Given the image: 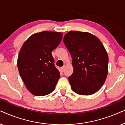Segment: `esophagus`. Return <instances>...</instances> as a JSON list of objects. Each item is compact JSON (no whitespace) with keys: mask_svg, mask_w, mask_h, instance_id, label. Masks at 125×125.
I'll return each instance as SVG.
<instances>
[{"mask_svg":"<svg viewBox=\"0 0 125 125\" xmlns=\"http://www.w3.org/2000/svg\"><path fill=\"white\" fill-rule=\"evenodd\" d=\"M65 69V65H64L61 68V71H62V72H64Z\"/></svg>","mask_w":125,"mask_h":125,"instance_id":"obj_1","label":"esophagus"}]
</instances>
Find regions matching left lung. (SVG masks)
<instances>
[{"label": "left lung", "instance_id": "left-lung-1", "mask_svg": "<svg viewBox=\"0 0 125 125\" xmlns=\"http://www.w3.org/2000/svg\"><path fill=\"white\" fill-rule=\"evenodd\" d=\"M72 58L73 72L68 77L72 89L80 95L98 91L106 79L109 58L98 37L88 32L70 31L63 39Z\"/></svg>", "mask_w": 125, "mask_h": 125}]
</instances>
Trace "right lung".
I'll use <instances>...</instances> for the list:
<instances>
[{
    "label": "right lung",
    "mask_w": 125,
    "mask_h": 125,
    "mask_svg": "<svg viewBox=\"0 0 125 125\" xmlns=\"http://www.w3.org/2000/svg\"><path fill=\"white\" fill-rule=\"evenodd\" d=\"M62 37L61 32L42 31L31 36L22 46L18 59L19 72L32 94L45 95L55 89L60 74L51 52Z\"/></svg>",
    "instance_id": "1"
}]
</instances>
